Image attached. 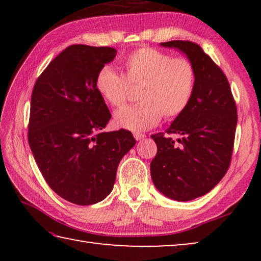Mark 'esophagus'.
<instances>
[{"label":"esophagus","mask_w":261,"mask_h":261,"mask_svg":"<svg viewBox=\"0 0 261 261\" xmlns=\"http://www.w3.org/2000/svg\"><path fill=\"white\" fill-rule=\"evenodd\" d=\"M134 137L136 138V140H141V139H144L146 136H145L144 134H140V132H135Z\"/></svg>","instance_id":"1"}]
</instances>
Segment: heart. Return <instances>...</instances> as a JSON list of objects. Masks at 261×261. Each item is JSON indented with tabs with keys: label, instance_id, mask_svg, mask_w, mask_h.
<instances>
[{
	"label": "heart",
	"instance_id": "heart-1",
	"mask_svg": "<svg viewBox=\"0 0 261 261\" xmlns=\"http://www.w3.org/2000/svg\"><path fill=\"white\" fill-rule=\"evenodd\" d=\"M124 76L109 65L95 76V88L106 102L121 107L129 95L130 85H140L139 103L125 106L114 115L116 126L143 131L162 118H175L191 102L196 71L187 59L173 56L155 48H139L122 61Z\"/></svg>",
	"mask_w": 261,
	"mask_h": 261
}]
</instances>
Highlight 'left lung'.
I'll return each mask as SVG.
<instances>
[{"label": "left lung", "instance_id": "8db88e82", "mask_svg": "<svg viewBox=\"0 0 261 261\" xmlns=\"http://www.w3.org/2000/svg\"><path fill=\"white\" fill-rule=\"evenodd\" d=\"M187 55L196 71L189 107L166 132L152 135L158 152L151 162L155 188L177 201L193 200L210 192L230 165L237 124L236 103L228 79L201 47L191 41L161 42Z\"/></svg>", "mask_w": 261, "mask_h": 261}]
</instances>
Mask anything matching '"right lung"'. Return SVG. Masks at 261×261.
I'll return each instance as SVG.
<instances>
[{"instance_id":"obj_1","label":"right lung","mask_w":261,"mask_h":261,"mask_svg":"<svg viewBox=\"0 0 261 261\" xmlns=\"http://www.w3.org/2000/svg\"><path fill=\"white\" fill-rule=\"evenodd\" d=\"M116 54L112 47L69 46L33 87L31 151L53 191L76 205L96 204L112 192L118 163L136 145L130 131H103L112 114L95 76Z\"/></svg>"}]
</instances>
